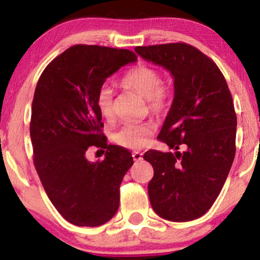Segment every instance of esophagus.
<instances>
[{"mask_svg": "<svg viewBox=\"0 0 260 260\" xmlns=\"http://www.w3.org/2000/svg\"><path fill=\"white\" fill-rule=\"evenodd\" d=\"M142 153H139V151H134V153L132 154V156H133V160L134 161H140L143 159V156H142Z\"/></svg>", "mask_w": 260, "mask_h": 260, "instance_id": "1", "label": "esophagus"}]
</instances>
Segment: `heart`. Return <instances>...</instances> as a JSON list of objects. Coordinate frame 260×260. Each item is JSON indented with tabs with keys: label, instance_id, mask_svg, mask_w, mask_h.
Instances as JSON below:
<instances>
[{
	"label": "heart",
	"instance_id": "b5f03b06",
	"mask_svg": "<svg viewBox=\"0 0 260 260\" xmlns=\"http://www.w3.org/2000/svg\"><path fill=\"white\" fill-rule=\"evenodd\" d=\"M121 83L127 88L137 91L145 98L148 109L151 112L161 115L171 105L174 98V82L171 78H162L160 71L150 64L139 63L127 71ZM112 88L106 83L101 84L95 95V105L101 117L110 121L113 117ZM155 132L153 122H128L113 133L112 138L117 144L128 149L144 148Z\"/></svg>",
	"mask_w": 260,
	"mask_h": 260
}]
</instances>
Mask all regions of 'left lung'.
Here are the masks:
<instances>
[{"mask_svg": "<svg viewBox=\"0 0 260 260\" xmlns=\"http://www.w3.org/2000/svg\"><path fill=\"white\" fill-rule=\"evenodd\" d=\"M147 61L174 76L175 96L157 139L175 153L149 150L154 211L169 221L196 220L221 192L236 154L234 100L215 62L186 43L137 46ZM180 148H183L181 152Z\"/></svg>", "mask_w": 260, "mask_h": 260, "instance_id": "obj_1", "label": "left lung"}]
</instances>
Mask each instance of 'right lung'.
<instances>
[{"mask_svg":"<svg viewBox=\"0 0 260 260\" xmlns=\"http://www.w3.org/2000/svg\"><path fill=\"white\" fill-rule=\"evenodd\" d=\"M131 50L74 45L41 73L31 105L32 161L53 207L77 226H100L120 205V186L133 165L127 149L107 144L95 105L98 88L122 66L136 62ZM90 147L106 159L89 163Z\"/></svg>","mask_w":260,"mask_h":260,"instance_id":"add662e5","label":"right lung"}]
</instances>
